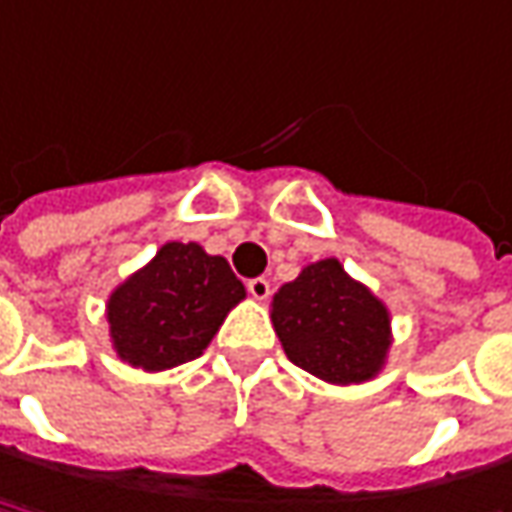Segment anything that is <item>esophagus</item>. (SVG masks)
I'll return each mask as SVG.
<instances>
[{"mask_svg": "<svg viewBox=\"0 0 512 512\" xmlns=\"http://www.w3.org/2000/svg\"><path fill=\"white\" fill-rule=\"evenodd\" d=\"M246 287H249L252 299H257V302H263V299L269 296V281H266V278H252Z\"/></svg>", "mask_w": 512, "mask_h": 512, "instance_id": "34e87169", "label": "esophagus"}]
</instances>
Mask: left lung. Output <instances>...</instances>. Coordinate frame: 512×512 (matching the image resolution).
<instances>
[{
  "mask_svg": "<svg viewBox=\"0 0 512 512\" xmlns=\"http://www.w3.org/2000/svg\"><path fill=\"white\" fill-rule=\"evenodd\" d=\"M287 358L332 385L373 379L391 350V314L338 257L314 260L272 296Z\"/></svg>",
  "mask_w": 512,
  "mask_h": 512,
  "instance_id": "1",
  "label": "left lung"
}]
</instances>
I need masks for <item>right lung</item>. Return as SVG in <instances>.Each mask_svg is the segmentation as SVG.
Segmentation results:
<instances>
[{"mask_svg":"<svg viewBox=\"0 0 512 512\" xmlns=\"http://www.w3.org/2000/svg\"><path fill=\"white\" fill-rule=\"evenodd\" d=\"M243 299L246 287L225 257L207 255L198 243H165L106 302L112 350L148 373L186 364L207 350Z\"/></svg>","mask_w":512,"mask_h":512,"instance_id":"add662e5","label":"right lung"}]
</instances>
